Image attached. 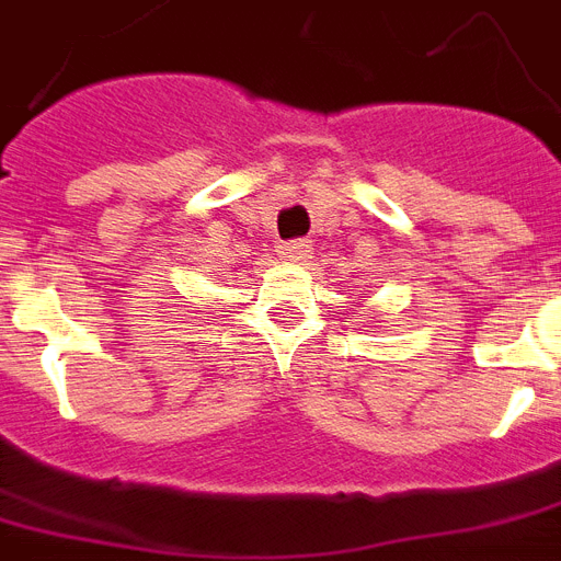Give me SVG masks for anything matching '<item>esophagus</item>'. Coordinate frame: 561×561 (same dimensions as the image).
Masks as SVG:
<instances>
[{"instance_id":"obj_1","label":"esophagus","mask_w":561,"mask_h":561,"mask_svg":"<svg viewBox=\"0 0 561 561\" xmlns=\"http://www.w3.org/2000/svg\"><path fill=\"white\" fill-rule=\"evenodd\" d=\"M280 255L286 257V261H306V257H312V241H291L286 243V247H280Z\"/></svg>"}]
</instances>
